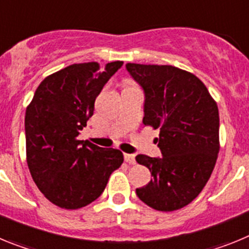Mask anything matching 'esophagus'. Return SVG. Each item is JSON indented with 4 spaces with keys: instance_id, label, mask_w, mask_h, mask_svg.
I'll use <instances>...</instances> for the list:
<instances>
[{
    "instance_id": "esophagus-1",
    "label": "esophagus",
    "mask_w": 249,
    "mask_h": 249,
    "mask_svg": "<svg viewBox=\"0 0 249 249\" xmlns=\"http://www.w3.org/2000/svg\"><path fill=\"white\" fill-rule=\"evenodd\" d=\"M124 160L129 164H135L136 163V158L133 155H128V153H124Z\"/></svg>"
}]
</instances>
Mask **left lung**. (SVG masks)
<instances>
[{"label": "left lung", "mask_w": 249, "mask_h": 249, "mask_svg": "<svg viewBox=\"0 0 249 249\" xmlns=\"http://www.w3.org/2000/svg\"><path fill=\"white\" fill-rule=\"evenodd\" d=\"M144 91V126L160 129L162 157H136L152 179L137 188L138 198L162 212L183 208L202 192L219 152L217 103L204 83L175 66L127 63Z\"/></svg>", "instance_id": "obj_1"}]
</instances>
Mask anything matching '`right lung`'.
<instances>
[{
	"label": "right lung",
	"instance_id": "add662e5",
	"mask_svg": "<svg viewBox=\"0 0 249 249\" xmlns=\"http://www.w3.org/2000/svg\"><path fill=\"white\" fill-rule=\"evenodd\" d=\"M122 61L101 67L74 63L39 83L25 117L26 156L31 176L46 198L65 210L87 206L102 195L123 163L118 149L77 140L93 116L103 86Z\"/></svg>",
	"mask_w": 249,
	"mask_h": 249
}]
</instances>
